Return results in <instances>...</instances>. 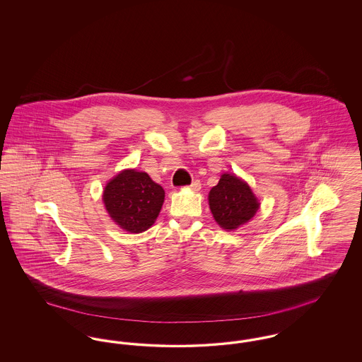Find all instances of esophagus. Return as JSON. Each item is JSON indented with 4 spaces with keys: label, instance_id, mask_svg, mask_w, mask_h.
Instances as JSON below:
<instances>
[{
    "label": "esophagus",
    "instance_id": "34e87169",
    "mask_svg": "<svg viewBox=\"0 0 362 362\" xmlns=\"http://www.w3.org/2000/svg\"><path fill=\"white\" fill-rule=\"evenodd\" d=\"M189 189H192V191H199V189H201V182H199V180H194V182L189 185Z\"/></svg>",
    "mask_w": 362,
    "mask_h": 362
}]
</instances>
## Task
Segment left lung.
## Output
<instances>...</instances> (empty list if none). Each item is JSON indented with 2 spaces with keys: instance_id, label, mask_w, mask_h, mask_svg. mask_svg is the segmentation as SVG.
<instances>
[{
  "instance_id": "left-lung-1",
  "label": "left lung",
  "mask_w": 362,
  "mask_h": 362,
  "mask_svg": "<svg viewBox=\"0 0 362 362\" xmlns=\"http://www.w3.org/2000/svg\"><path fill=\"white\" fill-rule=\"evenodd\" d=\"M258 198L251 187L233 173H224L209 192V206L217 224L226 230L248 223L259 209Z\"/></svg>"
}]
</instances>
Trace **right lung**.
<instances>
[{"label": "right lung", "mask_w": 362, "mask_h": 362, "mask_svg": "<svg viewBox=\"0 0 362 362\" xmlns=\"http://www.w3.org/2000/svg\"><path fill=\"white\" fill-rule=\"evenodd\" d=\"M165 192L146 173L124 170L104 187L105 210L114 223L130 233H141L155 224Z\"/></svg>", "instance_id": "add662e5"}]
</instances>
